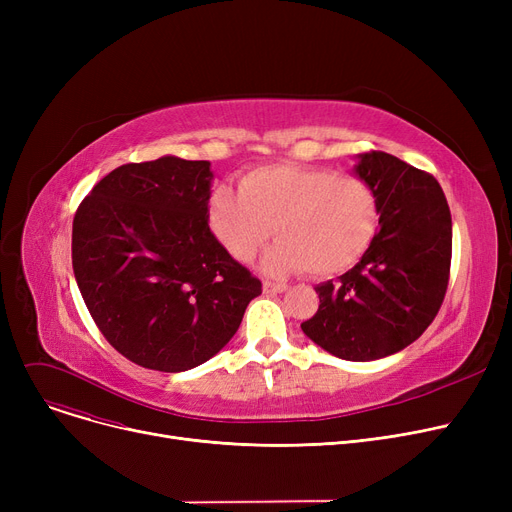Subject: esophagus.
Returning <instances> with one entry per match:
<instances>
[{
    "label": "esophagus",
    "instance_id": "esophagus-1",
    "mask_svg": "<svg viewBox=\"0 0 512 512\" xmlns=\"http://www.w3.org/2000/svg\"><path fill=\"white\" fill-rule=\"evenodd\" d=\"M288 286L284 282H272V280H265L263 282V292L265 294H280L284 292Z\"/></svg>",
    "mask_w": 512,
    "mask_h": 512
}]
</instances>
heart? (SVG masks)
Wrapping results in <instances>:
<instances>
[{
  "instance_id": "1",
  "label": "heart",
  "mask_w": 512,
  "mask_h": 512,
  "mask_svg": "<svg viewBox=\"0 0 512 512\" xmlns=\"http://www.w3.org/2000/svg\"><path fill=\"white\" fill-rule=\"evenodd\" d=\"M380 215V197L365 178L299 164L249 170L238 193L220 184L207 199L209 228L236 261H251L276 228L280 238L263 259L274 276L351 270L378 234Z\"/></svg>"
}]
</instances>
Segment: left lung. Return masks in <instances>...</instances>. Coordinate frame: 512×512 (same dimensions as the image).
Here are the masks:
<instances>
[{"mask_svg":"<svg viewBox=\"0 0 512 512\" xmlns=\"http://www.w3.org/2000/svg\"><path fill=\"white\" fill-rule=\"evenodd\" d=\"M357 174L380 197L378 234L351 272L315 288L319 309L301 328L334 357L373 361L402 351L436 319L452 218L438 180L390 153H363Z\"/></svg>","mask_w":512,"mask_h":512,"instance_id":"8db88e82","label":"left lung"}]
</instances>
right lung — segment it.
Returning <instances> with one entry per match:
<instances>
[{"mask_svg": "<svg viewBox=\"0 0 512 512\" xmlns=\"http://www.w3.org/2000/svg\"><path fill=\"white\" fill-rule=\"evenodd\" d=\"M209 161L124 164L80 201L72 267L103 338L155 371L193 369L230 342L261 280L213 236Z\"/></svg>", "mask_w": 512, "mask_h": 512, "instance_id": "add662e5", "label": "right lung"}]
</instances>
